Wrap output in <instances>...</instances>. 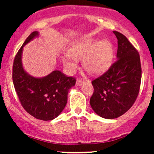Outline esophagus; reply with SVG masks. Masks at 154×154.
<instances>
[{
	"mask_svg": "<svg viewBox=\"0 0 154 154\" xmlns=\"http://www.w3.org/2000/svg\"><path fill=\"white\" fill-rule=\"evenodd\" d=\"M84 82H83V81H82V80H79V79H77V81H76V85H77V86H81V85H82L83 84H84Z\"/></svg>",
	"mask_w": 154,
	"mask_h": 154,
	"instance_id": "esophagus-1",
	"label": "esophagus"
}]
</instances>
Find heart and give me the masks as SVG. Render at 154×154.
Here are the masks:
<instances>
[{"label": "heart", "mask_w": 154, "mask_h": 154, "mask_svg": "<svg viewBox=\"0 0 154 154\" xmlns=\"http://www.w3.org/2000/svg\"><path fill=\"white\" fill-rule=\"evenodd\" d=\"M62 62L69 72L77 68V59H82V66L90 75L102 73L109 66L114 56V47L109 40L83 38L75 40L69 47Z\"/></svg>", "instance_id": "1"}]
</instances>
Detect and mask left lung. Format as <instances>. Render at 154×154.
Here are the masks:
<instances>
[{
  "instance_id": "left-lung-1",
  "label": "left lung",
  "mask_w": 154,
  "mask_h": 154,
  "mask_svg": "<svg viewBox=\"0 0 154 154\" xmlns=\"http://www.w3.org/2000/svg\"><path fill=\"white\" fill-rule=\"evenodd\" d=\"M113 32L117 38V61L92 82L94 92L90 100L93 110L100 117L109 119L119 117L132 107L141 82L138 52L125 35Z\"/></svg>"
}]
</instances>
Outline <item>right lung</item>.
Returning <instances> with one entry per match:
<instances>
[{
    "label": "right lung",
    "mask_w": 154,
    "mask_h": 154,
    "mask_svg": "<svg viewBox=\"0 0 154 154\" xmlns=\"http://www.w3.org/2000/svg\"><path fill=\"white\" fill-rule=\"evenodd\" d=\"M38 37V32H33L23 43L15 56L12 76L15 91L26 112L36 119L49 121L57 117L66 106L69 91L75 86L76 80L59 70L43 77H33L24 70L23 48Z\"/></svg>",
    "instance_id": "1"
}]
</instances>
